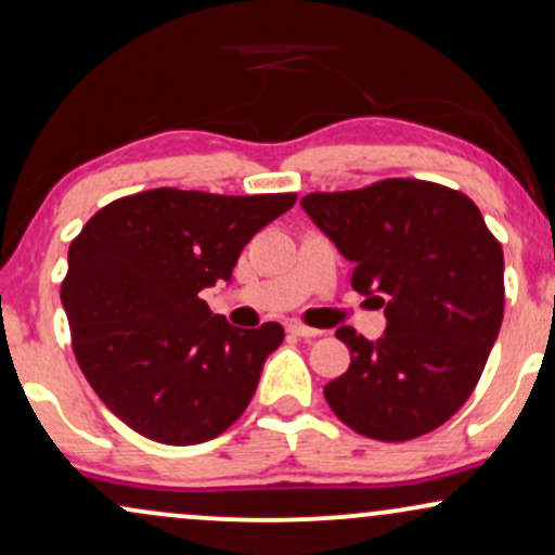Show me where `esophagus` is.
I'll return each mask as SVG.
<instances>
[{"instance_id":"obj_1","label":"esophagus","mask_w":555,"mask_h":555,"mask_svg":"<svg viewBox=\"0 0 555 555\" xmlns=\"http://www.w3.org/2000/svg\"><path fill=\"white\" fill-rule=\"evenodd\" d=\"M286 330H289L292 335H297V338H318V335H322V330L307 327V325H301V322H289Z\"/></svg>"}]
</instances>
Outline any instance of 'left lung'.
<instances>
[{
	"label": "left lung",
	"mask_w": 555,
	"mask_h": 555,
	"mask_svg": "<svg viewBox=\"0 0 555 555\" xmlns=\"http://www.w3.org/2000/svg\"><path fill=\"white\" fill-rule=\"evenodd\" d=\"M343 258L350 286L384 307L366 340L338 327L350 366L325 387L330 410L374 440H412L464 406L504 314V256L466 194L417 179L299 202Z\"/></svg>",
	"instance_id": "obj_1"
}]
</instances>
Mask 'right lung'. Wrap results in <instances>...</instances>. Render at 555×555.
<instances>
[{
  "label": "right lung",
  "instance_id": "obj_1",
  "mask_svg": "<svg viewBox=\"0 0 555 555\" xmlns=\"http://www.w3.org/2000/svg\"><path fill=\"white\" fill-rule=\"evenodd\" d=\"M294 202L164 186L122 196L81 228L61 301L76 361L112 415L166 446L205 443L243 415L284 327L230 325L199 292L233 282L250 237Z\"/></svg>",
  "mask_w": 555,
  "mask_h": 555
}]
</instances>
